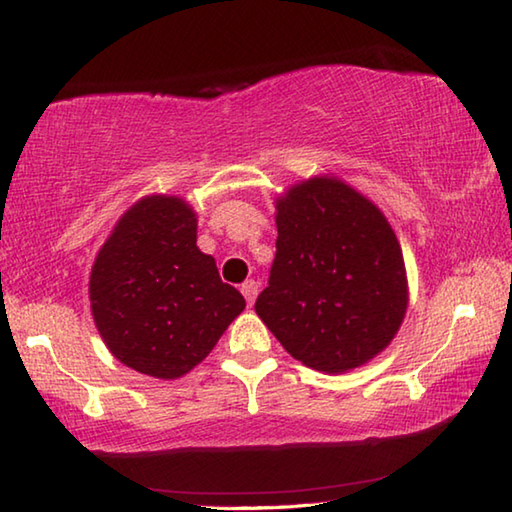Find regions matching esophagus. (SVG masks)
I'll return each instance as SVG.
<instances>
[{
	"mask_svg": "<svg viewBox=\"0 0 512 512\" xmlns=\"http://www.w3.org/2000/svg\"><path fill=\"white\" fill-rule=\"evenodd\" d=\"M257 291H259V284L255 280H246L244 284H241V293H244L246 302L253 304L255 297H257Z\"/></svg>",
	"mask_w": 512,
	"mask_h": 512,
	"instance_id": "1",
	"label": "esophagus"
}]
</instances>
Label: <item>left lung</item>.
<instances>
[{
    "instance_id": "1",
    "label": "left lung",
    "mask_w": 512,
    "mask_h": 512,
    "mask_svg": "<svg viewBox=\"0 0 512 512\" xmlns=\"http://www.w3.org/2000/svg\"><path fill=\"white\" fill-rule=\"evenodd\" d=\"M268 286L255 311L295 360L327 374L365 365L405 318L401 246L374 203L338 179H309L277 201Z\"/></svg>"
}]
</instances>
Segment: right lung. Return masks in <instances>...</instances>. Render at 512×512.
I'll list each match as a JSON object with an SVG mask.
<instances>
[{
    "label": "right lung",
    "mask_w": 512,
    "mask_h": 512,
    "mask_svg": "<svg viewBox=\"0 0 512 512\" xmlns=\"http://www.w3.org/2000/svg\"><path fill=\"white\" fill-rule=\"evenodd\" d=\"M109 351L141 374L179 378L217 345L246 300L197 248V217L176 197L138 201L111 232L89 280Z\"/></svg>",
    "instance_id": "right-lung-1"
}]
</instances>
